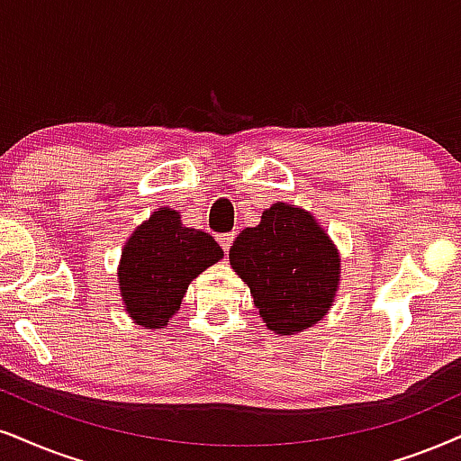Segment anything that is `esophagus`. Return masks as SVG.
<instances>
[{"instance_id": "esophagus-1", "label": "esophagus", "mask_w": 461, "mask_h": 461, "mask_svg": "<svg viewBox=\"0 0 461 461\" xmlns=\"http://www.w3.org/2000/svg\"><path fill=\"white\" fill-rule=\"evenodd\" d=\"M234 238H236L234 234H221L219 236V244H221V249L225 250V253L231 249V244H234Z\"/></svg>"}]
</instances>
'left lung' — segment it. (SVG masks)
Here are the masks:
<instances>
[{
	"instance_id": "left-lung-1",
	"label": "left lung",
	"mask_w": 461,
	"mask_h": 461,
	"mask_svg": "<svg viewBox=\"0 0 461 461\" xmlns=\"http://www.w3.org/2000/svg\"><path fill=\"white\" fill-rule=\"evenodd\" d=\"M230 264L249 285L274 334L312 328L330 311L340 281L334 242L311 212L276 202L230 249Z\"/></svg>"
}]
</instances>
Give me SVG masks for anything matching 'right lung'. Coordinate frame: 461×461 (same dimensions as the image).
<instances>
[{
    "label": "right lung",
    "mask_w": 461,
    "mask_h": 461,
    "mask_svg": "<svg viewBox=\"0 0 461 461\" xmlns=\"http://www.w3.org/2000/svg\"><path fill=\"white\" fill-rule=\"evenodd\" d=\"M223 258L206 231L180 223L172 208H159L125 242L119 285L125 311L138 325L159 330L180 308L189 283Z\"/></svg>",
    "instance_id": "add662e5"
}]
</instances>
